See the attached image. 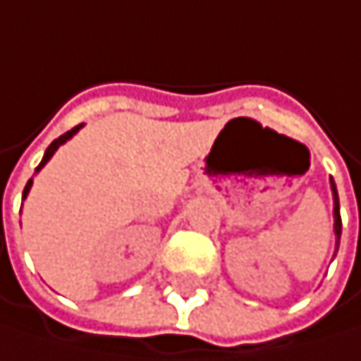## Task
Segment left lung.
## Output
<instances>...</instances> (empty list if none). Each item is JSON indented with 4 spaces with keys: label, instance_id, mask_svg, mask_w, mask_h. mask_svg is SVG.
Returning a JSON list of instances; mask_svg holds the SVG:
<instances>
[{
    "label": "left lung",
    "instance_id": "left-lung-1",
    "mask_svg": "<svg viewBox=\"0 0 361 361\" xmlns=\"http://www.w3.org/2000/svg\"><path fill=\"white\" fill-rule=\"evenodd\" d=\"M331 190H334V203H336V207H334V219H336V225H334V229H336L338 243H340V233H342V219H340V201H338V190H336L334 179H331ZM336 251H338V249H336Z\"/></svg>",
    "mask_w": 361,
    "mask_h": 361
}]
</instances>
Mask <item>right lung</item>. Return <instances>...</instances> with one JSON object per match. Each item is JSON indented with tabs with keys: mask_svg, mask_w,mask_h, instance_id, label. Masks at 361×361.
Segmentation results:
<instances>
[{
	"mask_svg": "<svg viewBox=\"0 0 361 361\" xmlns=\"http://www.w3.org/2000/svg\"><path fill=\"white\" fill-rule=\"evenodd\" d=\"M80 128H82V126H75L73 130H68L66 134H62L60 138H56V140H54V142H51V145L47 147V151H45V156H43V160H40V164L36 166V171H40V169H43V166L47 164V160H49V158H51V156L56 154V149H58V147H60L62 142H66L68 138H71V136H73V134H75V132H78ZM30 188H32V179H30V182L25 184V190H23V199L27 197V192H30Z\"/></svg>",
	"mask_w": 361,
	"mask_h": 361,
	"instance_id": "add662e5",
	"label": "right lung"
}]
</instances>
